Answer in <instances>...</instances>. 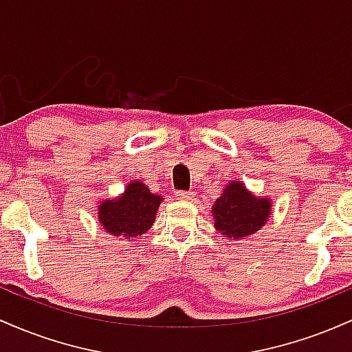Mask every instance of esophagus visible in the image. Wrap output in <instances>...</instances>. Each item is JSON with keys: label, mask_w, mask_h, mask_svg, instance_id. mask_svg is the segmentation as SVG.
<instances>
[{"label": "esophagus", "mask_w": 352, "mask_h": 352, "mask_svg": "<svg viewBox=\"0 0 352 352\" xmlns=\"http://www.w3.org/2000/svg\"><path fill=\"white\" fill-rule=\"evenodd\" d=\"M177 200L180 201H190L193 199V193L192 192H177Z\"/></svg>", "instance_id": "34e87169"}]
</instances>
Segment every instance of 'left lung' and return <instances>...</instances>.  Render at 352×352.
Returning a JSON list of instances; mask_svg holds the SVG:
<instances>
[{"label":"left lung","mask_w":352,"mask_h":352,"mask_svg":"<svg viewBox=\"0 0 352 352\" xmlns=\"http://www.w3.org/2000/svg\"><path fill=\"white\" fill-rule=\"evenodd\" d=\"M272 207V199L256 197L243 182L232 180L213 201V225L223 236L243 240L265 227L273 213Z\"/></svg>","instance_id":"left-lung-1"}]
</instances>
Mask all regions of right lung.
Listing matches in <instances>:
<instances>
[{
	"mask_svg": "<svg viewBox=\"0 0 352 352\" xmlns=\"http://www.w3.org/2000/svg\"><path fill=\"white\" fill-rule=\"evenodd\" d=\"M162 201V195L152 193L140 180H132L119 197L98 201V220L109 235L134 241L151 230Z\"/></svg>",
	"mask_w": 352,
	"mask_h": 352,
	"instance_id": "obj_1",
	"label": "right lung"
}]
</instances>
